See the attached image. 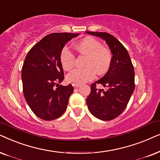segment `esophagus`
<instances>
[{"instance_id": "34e87169", "label": "esophagus", "mask_w": 160, "mask_h": 160, "mask_svg": "<svg viewBox=\"0 0 160 160\" xmlns=\"http://www.w3.org/2000/svg\"><path fill=\"white\" fill-rule=\"evenodd\" d=\"M72 86H73L74 88H78V87L80 86V84H73Z\"/></svg>"}]
</instances>
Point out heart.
<instances>
[{
	"instance_id": "1",
	"label": "heart",
	"mask_w": 160,
	"mask_h": 160,
	"mask_svg": "<svg viewBox=\"0 0 160 160\" xmlns=\"http://www.w3.org/2000/svg\"><path fill=\"white\" fill-rule=\"evenodd\" d=\"M75 48L81 55H86L84 69H77L67 77V80L73 84H81L93 80L96 72L99 74L106 73L111 64L112 55L108 48L102 47L94 38L86 37L75 44ZM61 63L63 69L70 71L74 66L75 56L69 48L65 47L61 50Z\"/></svg>"
}]
</instances>
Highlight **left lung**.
Wrapping results in <instances>:
<instances>
[{
    "instance_id": "1",
    "label": "left lung",
    "mask_w": 160,
    "mask_h": 160,
    "mask_svg": "<svg viewBox=\"0 0 160 160\" xmlns=\"http://www.w3.org/2000/svg\"><path fill=\"white\" fill-rule=\"evenodd\" d=\"M105 40L111 52V64L107 73L91 84L86 102L91 113L96 118L110 121L118 117L125 108L135 90V72L127 49L111 34L105 32L86 31ZM97 83L106 87L97 89Z\"/></svg>"
}]
</instances>
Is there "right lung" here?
I'll list each match as a JSON object with an SVG mask.
<instances>
[{"label": "right lung", "mask_w": 160, "mask_h": 160, "mask_svg": "<svg viewBox=\"0 0 160 160\" xmlns=\"http://www.w3.org/2000/svg\"><path fill=\"white\" fill-rule=\"evenodd\" d=\"M78 35L49 34L36 44L25 57L22 68L23 94L33 113L43 120L58 118L67 109L74 88L71 84L59 85L64 79L60 55L66 43Z\"/></svg>", "instance_id": "obj_1"}]
</instances>
